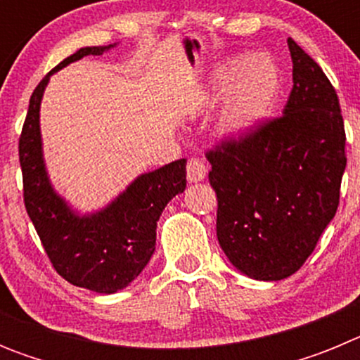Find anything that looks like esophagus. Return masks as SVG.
I'll list each match as a JSON object with an SVG mask.
<instances>
[{"label": "esophagus", "mask_w": 360, "mask_h": 360, "mask_svg": "<svg viewBox=\"0 0 360 360\" xmlns=\"http://www.w3.org/2000/svg\"><path fill=\"white\" fill-rule=\"evenodd\" d=\"M205 173H207V167L200 158H189L187 160V180L189 182H200V180L205 178Z\"/></svg>", "instance_id": "1"}]
</instances>
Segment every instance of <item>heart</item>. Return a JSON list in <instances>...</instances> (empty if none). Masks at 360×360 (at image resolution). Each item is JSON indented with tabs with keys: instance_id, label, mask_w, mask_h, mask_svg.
I'll list each match as a JSON object with an SVG mask.
<instances>
[{
	"instance_id": "1",
	"label": "heart",
	"mask_w": 360,
	"mask_h": 360,
	"mask_svg": "<svg viewBox=\"0 0 360 360\" xmlns=\"http://www.w3.org/2000/svg\"><path fill=\"white\" fill-rule=\"evenodd\" d=\"M278 88V68L265 56H252L243 63L232 61L216 70L211 91L227 90L218 117L219 131L227 136L249 133L269 113Z\"/></svg>"
}]
</instances>
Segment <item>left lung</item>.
I'll use <instances>...</instances> for the list:
<instances>
[{
  "mask_svg": "<svg viewBox=\"0 0 360 360\" xmlns=\"http://www.w3.org/2000/svg\"><path fill=\"white\" fill-rule=\"evenodd\" d=\"M288 49L294 86L281 115L205 151L216 236L232 265L259 281L303 266L335 216L346 167L335 88L292 37Z\"/></svg>",
  "mask_w": 360,
  "mask_h": 360,
  "instance_id": "obj_1",
  "label": "left lung"
}]
</instances>
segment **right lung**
I'll list each match as a JSON object with an SVG mask.
<instances>
[{
    "label": "right lung",
    "mask_w": 360,
    "mask_h": 360,
    "mask_svg": "<svg viewBox=\"0 0 360 360\" xmlns=\"http://www.w3.org/2000/svg\"><path fill=\"white\" fill-rule=\"evenodd\" d=\"M110 46H86L44 75L30 97L19 135L23 200L56 272L75 287L98 294L122 290L155 252L157 221L173 196L186 189V158L139 176L110 207L79 218L53 193L41 155L39 104L50 75L84 56Z\"/></svg>",
    "instance_id": "right-lung-1"
}]
</instances>
